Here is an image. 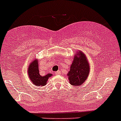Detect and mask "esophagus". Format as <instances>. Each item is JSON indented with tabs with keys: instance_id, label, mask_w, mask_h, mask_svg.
I'll use <instances>...</instances> for the list:
<instances>
[{
	"instance_id": "esophagus-1",
	"label": "esophagus",
	"mask_w": 121,
	"mask_h": 121,
	"mask_svg": "<svg viewBox=\"0 0 121 121\" xmlns=\"http://www.w3.org/2000/svg\"><path fill=\"white\" fill-rule=\"evenodd\" d=\"M61 73L60 71H56L55 72V74H56V75H58V74H60Z\"/></svg>"
}]
</instances>
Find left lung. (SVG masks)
I'll return each instance as SVG.
<instances>
[{
	"mask_svg": "<svg viewBox=\"0 0 121 121\" xmlns=\"http://www.w3.org/2000/svg\"><path fill=\"white\" fill-rule=\"evenodd\" d=\"M89 70V64L86 56L81 51H78L74 55L67 74L69 83L75 86L82 85L88 78Z\"/></svg>",
	"mask_w": 121,
	"mask_h": 121,
	"instance_id": "1",
	"label": "left lung"
}]
</instances>
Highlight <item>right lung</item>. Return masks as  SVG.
Segmentation results:
<instances>
[{
  "instance_id": "obj_1",
  "label": "right lung",
  "mask_w": 121,
  "mask_h": 121,
  "mask_svg": "<svg viewBox=\"0 0 121 121\" xmlns=\"http://www.w3.org/2000/svg\"><path fill=\"white\" fill-rule=\"evenodd\" d=\"M28 74L30 81L35 86H45L49 78L52 76V74L50 73L43 76L40 75L38 69V60H34L29 64V66L28 68Z\"/></svg>"
}]
</instances>
